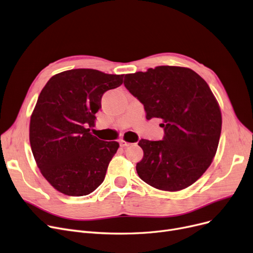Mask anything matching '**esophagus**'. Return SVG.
I'll use <instances>...</instances> for the list:
<instances>
[{"label":"esophagus","mask_w":253,"mask_h":253,"mask_svg":"<svg viewBox=\"0 0 253 253\" xmlns=\"http://www.w3.org/2000/svg\"><path fill=\"white\" fill-rule=\"evenodd\" d=\"M119 144H120V146H122V147H127V146L131 145V143H129V142L126 141V140H120Z\"/></svg>","instance_id":"34e87169"}]
</instances>
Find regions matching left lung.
<instances>
[{"instance_id": "obj_1", "label": "left lung", "mask_w": 253, "mask_h": 253, "mask_svg": "<svg viewBox=\"0 0 253 253\" xmlns=\"http://www.w3.org/2000/svg\"><path fill=\"white\" fill-rule=\"evenodd\" d=\"M124 83L146 118H161L165 130L161 141H139V177L167 191L195 183L211 165L221 133L220 108L207 82L191 69L160 66L126 74Z\"/></svg>"}]
</instances>
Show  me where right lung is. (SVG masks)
Segmentation results:
<instances>
[{
  "mask_svg": "<svg viewBox=\"0 0 253 253\" xmlns=\"http://www.w3.org/2000/svg\"><path fill=\"white\" fill-rule=\"evenodd\" d=\"M124 75L73 69L52 76L31 116L30 143L44 178L64 195L97 189L119 144L90 134L103 94L123 84Z\"/></svg>",
  "mask_w": 253,
  "mask_h": 253,
  "instance_id": "add662e5",
  "label": "right lung"
}]
</instances>
